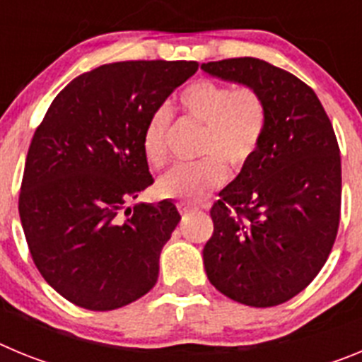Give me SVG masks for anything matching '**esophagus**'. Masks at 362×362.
Wrapping results in <instances>:
<instances>
[{
    "instance_id": "obj_1",
    "label": "esophagus",
    "mask_w": 362,
    "mask_h": 362,
    "mask_svg": "<svg viewBox=\"0 0 362 362\" xmlns=\"http://www.w3.org/2000/svg\"><path fill=\"white\" fill-rule=\"evenodd\" d=\"M177 210L181 214H183V216H187V214H190V212H196V206H188V204H183V203H179L177 204Z\"/></svg>"
}]
</instances>
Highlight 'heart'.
I'll return each mask as SVG.
<instances>
[{"mask_svg":"<svg viewBox=\"0 0 362 362\" xmlns=\"http://www.w3.org/2000/svg\"><path fill=\"white\" fill-rule=\"evenodd\" d=\"M185 121L203 127L201 156L197 163L177 165L166 172L158 183L163 197L194 204L223 187L228 177L225 160L233 170H243L267 130V105L254 86H232L201 78L188 83L177 98ZM172 114L166 107L152 112L143 129V152L152 166H163L168 159V139Z\"/></svg>","mask_w":362,"mask_h":362,"instance_id":"b5f03b06","label":"heart"}]
</instances>
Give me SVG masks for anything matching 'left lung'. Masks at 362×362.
<instances>
[{"label":"left lung","mask_w":362,"mask_h":362,"mask_svg":"<svg viewBox=\"0 0 362 362\" xmlns=\"http://www.w3.org/2000/svg\"><path fill=\"white\" fill-rule=\"evenodd\" d=\"M201 69L254 86L268 116L254 158L210 209L214 233L203 248L204 270L230 299L277 306L315 279L337 238V137L315 92L293 74L257 57Z\"/></svg>","instance_id":"1"}]
</instances>
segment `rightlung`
<instances>
[{
	"mask_svg": "<svg viewBox=\"0 0 362 362\" xmlns=\"http://www.w3.org/2000/svg\"><path fill=\"white\" fill-rule=\"evenodd\" d=\"M197 62H119L69 83L34 132L19 217L43 279L74 305L107 312L158 281L159 255L177 226L172 201L124 204L153 183L143 129Z\"/></svg>",
	"mask_w": 362,
	"mask_h": 362,
	"instance_id": "1",
	"label": "right lung"
}]
</instances>
